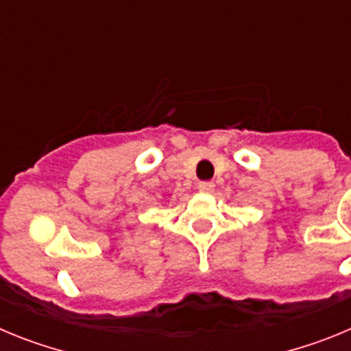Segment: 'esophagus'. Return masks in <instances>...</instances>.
Returning <instances> with one entry per match:
<instances>
[{"mask_svg":"<svg viewBox=\"0 0 351 351\" xmlns=\"http://www.w3.org/2000/svg\"><path fill=\"white\" fill-rule=\"evenodd\" d=\"M198 190L204 191V193H210L214 190V182L213 181H200L198 182Z\"/></svg>","mask_w":351,"mask_h":351,"instance_id":"esophagus-1","label":"esophagus"}]
</instances>
